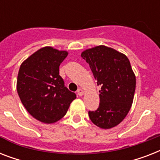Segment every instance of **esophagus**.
<instances>
[{
  "mask_svg": "<svg viewBox=\"0 0 160 160\" xmlns=\"http://www.w3.org/2000/svg\"><path fill=\"white\" fill-rule=\"evenodd\" d=\"M83 94H84V91H83L82 89H80H80H78L77 95H79V96H82Z\"/></svg>",
  "mask_w": 160,
  "mask_h": 160,
  "instance_id": "esophagus-1",
  "label": "esophagus"
}]
</instances>
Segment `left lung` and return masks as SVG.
I'll list each match as a JSON object with an SVG mask.
<instances>
[{"label":"left lung","mask_w":160,"mask_h":160,"mask_svg":"<svg viewBox=\"0 0 160 160\" xmlns=\"http://www.w3.org/2000/svg\"><path fill=\"white\" fill-rule=\"evenodd\" d=\"M81 57L101 86L100 105L95 111H89L90 120L102 129L116 126L129 113L135 91V75L129 59L105 46L86 50Z\"/></svg>","instance_id":"8db88e82"}]
</instances>
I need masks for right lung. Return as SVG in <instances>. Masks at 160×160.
Returning <instances> with one entry per match:
<instances>
[{"mask_svg": "<svg viewBox=\"0 0 160 160\" xmlns=\"http://www.w3.org/2000/svg\"><path fill=\"white\" fill-rule=\"evenodd\" d=\"M68 53L44 47L21 64L17 77V92L30 114L51 124L64 117L76 95L65 86L59 74L60 63Z\"/></svg>", "mask_w": 160, "mask_h": 160, "instance_id": "obj_1", "label": "right lung"}]
</instances>
